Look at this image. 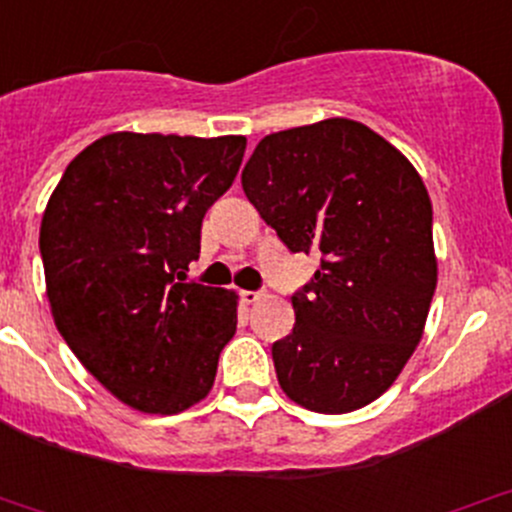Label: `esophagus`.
Here are the masks:
<instances>
[{
  "label": "esophagus",
  "instance_id": "esophagus-1",
  "mask_svg": "<svg viewBox=\"0 0 512 512\" xmlns=\"http://www.w3.org/2000/svg\"><path fill=\"white\" fill-rule=\"evenodd\" d=\"M262 297H265V294H262V292H250V289H242V292H240V299L245 304H257Z\"/></svg>",
  "mask_w": 512,
  "mask_h": 512
}]
</instances>
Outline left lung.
<instances>
[{
  "label": "left lung",
  "mask_w": 512,
  "mask_h": 512,
  "mask_svg": "<svg viewBox=\"0 0 512 512\" xmlns=\"http://www.w3.org/2000/svg\"><path fill=\"white\" fill-rule=\"evenodd\" d=\"M242 190L289 250L322 255L292 294V334L272 344L282 391L317 414L379 399L421 342L436 292L421 175L369 126L327 118L262 138Z\"/></svg>",
  "instance_id": "left-lung-1"
}]
</instances>
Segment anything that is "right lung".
Listing matches in <instances>:
<instances>
[{
    "label": "right lung",
    "instance_id": "obj_1",
    "mask_svg": "<svg viewBox=\"0 0 512 512\" xmlns=\"http://www.w3.org/2000/svg\"><path fill=\"white\" fill-rule=\"evenodd\" d=\"M245 146V136L108 133L66 165L46 203L39 250L56 329L143 414L205 399L237 329V294L185 282V270Z\"/></svg>",
    "mask_w": 512,
    "mask_h": 512
}]
</instances>
